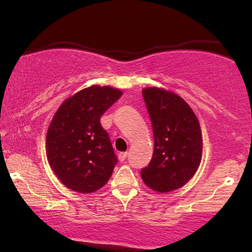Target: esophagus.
Returning <instances> with one entry per match:
<instances>
[{"instance_id": "obj_1", "label": "esophagus", "mask_w": 252, "mask_h": 252, "mask_svg": "<svg viewBox=\"0 0 252 252\" xmlns=\"http://www.w3.org/2000/svg\"><path fill=\"white\" fill-rule=\"evenodd\" d=\"M127 158V153H120L119 155H118V159L120 160V161H124Z\"/></svg>"}]
</instances>
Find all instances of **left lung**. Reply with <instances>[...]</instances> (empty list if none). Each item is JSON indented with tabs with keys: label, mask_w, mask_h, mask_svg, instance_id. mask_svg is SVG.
<instances>
[{
	"label": "left lung",
	"mask_w": 252,
	"mask_h": 252,
	"mask_svg": "<svg viewBox=\"0 0 252 252\" xmlns=\"http://www.w3.org/2000/svg\"><path fill=\"white\" fill-rule=\"evenodd\" d=\"M142 95L153 126L155 146L149 165L141 177L148 187L167 192L192 178L202 159L198 119L180 96L165 89L144 88Z\"/></svg>",
	"instance_id": "left-lung-1"
}]
</instances>
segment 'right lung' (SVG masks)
I'll use <instances>...</instances> for the list:
<instances>
[{
    "label": "right lung",
    "instance_id": "right-lung-1",
    "mask_svg": "<svg viewBox=\"0 0 252 252\" xmlns=\"http://www.w3.org/2000/svg\"><path fill=\"white\" fill-rule=\"evenodd\" d=\"M122 94L109 86H91L65 99L55 113L47 132V158L72 190L94 192L111 177L118 159L99 119Z\"/></svg>",
    "mask_w": 252,
    "mask_h": 252
}]
</instances>
